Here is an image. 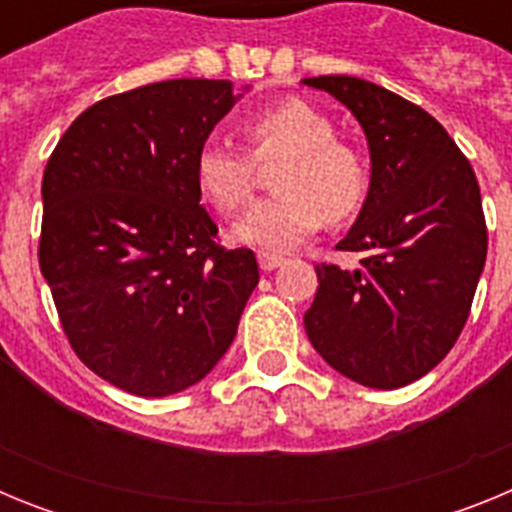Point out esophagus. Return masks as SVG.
<instances>
[{
    "instance_id": "esophagus-1",
    "label": "esophagus",
    "mask_w": 512,
    "mask_h": 512,
    "mask_svg": "<svg viewBox=\"0 0 512 512\" xmlns=\"http://www.w3.org/2000/svg\"><path fill=\"white\" fill-rule=\"evenodd\" d=\"M284 256H279V253H269V251H261L259 253V266H261V271H274V269H279V266L284 264Z\"/></svg>"
}]
</instances>
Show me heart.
<instances>
[{"mask_svg":"<svg viewBox=\"0 0 512 512\" xmlns=\"http://www.w3.org/2000/svg\"><path fill=\"white\" fill-rule=\"evenodd\" d=\"M246 138L256 161H279L277 189L233 228V241L269 253L300 246L323 220L346 223L364 207L369 169L341 143L336 125L302 99L271 104L246 120ZM194 182L202 200L223 215L241 210L253 189V161L243 148L210 140L194 156Z\"/></svg>","mask_w":512,"mask_h":512,"instance_id":"heart-1","label":"heart"}]
</instances>
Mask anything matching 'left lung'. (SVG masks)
<instances>
[{
	"mask_svg": "<svg viewBox=\"0 0 512 512\" xmlns=\"http://www.w3.org/2000/svg\"><path fill=\"white\" fill-rule=\"evenodd\" d=\"M359 120L372 179L338 243L364 259L318 264L305 312L310 343L338 374L397 390L428 374L459 338L487 259L479 184L467 156L418 104L356 76H315Z\"/></svg>",
	"mask_w": 512,
	"mask_h": 512,
	"instance_id": "8db88e82",
	"label": "left lung"
}]
</instances>
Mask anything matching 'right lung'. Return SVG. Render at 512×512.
<instances>
[{
    "instance_id": "obj_1",
    "label": "right lung",
    "mask_w": 512,
    "mask_h": 512,
    "mask_svg": "<svg viewBox=\"0 0 512 512\" xmlns=\"http://www.w3.org/2000/svg\"><path fill=\"white\" fill-rule=\"evenodd\" d=\"M241 97L215 79L115 94L71 122L45 166L38 259L63 333L130 395L207 377L259 284L253 251L215 243L194 182V156Z\"/></svg>"
}]
</instances>
